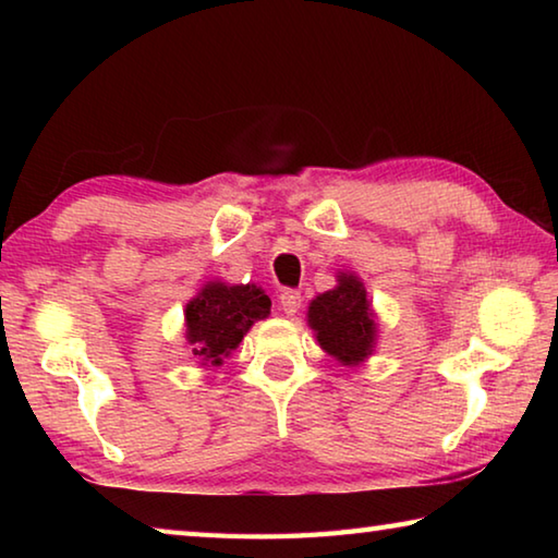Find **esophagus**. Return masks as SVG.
Listing matches in <instances>:
<instances>
[{
    "instance_id": "34e87169",
    "label": "esophagus",
    "mask_w": 558,
    "mask_h": 558,
    "mask_svg": "<svg viewBox=\"0 0 558 558\" xmlns=\"http://www.w3.org/2000/svg\"><path fill=\"white\" fill-rule=\"evenodd\" d=\"M278 300H280L282 313H286V315H295L298 310L302 307V295L298 290H282Z\"/></svg>"
}]
</instances>
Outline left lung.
Wrapping results in <instances>:
<instances>
[{
  "label": "left lung",
  "mask_w": 558,
  "mask_h": 558,
  "mask_svg": "<svg viewBox=\"0 0 558 558\" xmlns=\"http://www.w3.org/2000/svg\"><path fill=\"white\" fill-rule=\"evenodd\" d=\"M307 323L319 347L344 366L362 364L374 352V310L366 298L364 282L354 272H339L337 288L310 302Z\"/></svg>",
  "instance_id": "1"
}]
</instances>
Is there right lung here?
Returning <instances> with one entry per match:
<instances>
[{"label":"right lung","mask_w":558,"mask_h":558,"mask_svg":"<svg viewBox=\"0 0 558 558\" xmlns=\"http://www.w3.org/2000/svg\"><path fill=\"white\" fill-rule=\"evenodd\" d=\"M270 315V298L258 286H226L206 282L199 295L186 302L184 327L192 354L204 366H221L241 344L253 323Z\"/></svg>","instance_id":"1"}]
</instances>
